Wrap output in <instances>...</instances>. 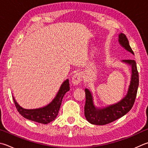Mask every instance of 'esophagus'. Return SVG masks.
Wrapping results in <instances>:
<instances>
[{
	"mask_svg": "<svg viewBox=\"0 0 148 148\" xmlns=\"http://www.w3.org/2000/svg\"><path fill=\"white\" fill-rule=\"evenodd\" d=\"M82 74L79 72L75 74L72 77V83L74 85H77L82 82Z\"/></svg>",
	"mask_w": 148,
	"mask_h": 148,
	"instance_id": "obj_1",
	"label": "esophagus"
}]
</instances>
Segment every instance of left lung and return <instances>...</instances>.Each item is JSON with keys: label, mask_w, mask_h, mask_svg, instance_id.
<instances>
[{"label": "left lung", "mask_w": 148, "mask_h": 148, "mask_svg": "<svg viewBox=\"0 0 148 148\" xmlns=\"http://www.w3.org/2000/svg\"><path fill=\"white\" fill-rule=\"evenodd\" d=\"M119 42L124 49L134 55L125 34L120 33L119 35ZM122 62L131 66V75L127 92L120 101L103 108H98L94 103L92 92L88 88L85 89L86 98L85 116L88 122L92 124L99 125L107 124L124 116L132 108L138 87V72L135 60H123Z\"/></svg>", "instance_id": "1"}]
</instances>
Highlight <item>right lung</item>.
Masks as SVG:
<instances>
[{
	"mask_svg": "<svg viewBox=\"0 0 148 148\" xmlns=\"http://www.w3.org/2000/svg\"><path fill=\"white\" fill-rule=\"evenodd\" d=\"M69 90V80L67 79L61 84L57 95L53 100L47 106L37 109H24L16 101L14 96H13V100L18 112L24 118L37 123L47 124L54 120L57 117L63 96Z\"/></svg>",
	"mask_w": 148,
	"mask_h": 148,
	"instance_id": "obj_1",
	"label": "right lung"
}]
</instances>
